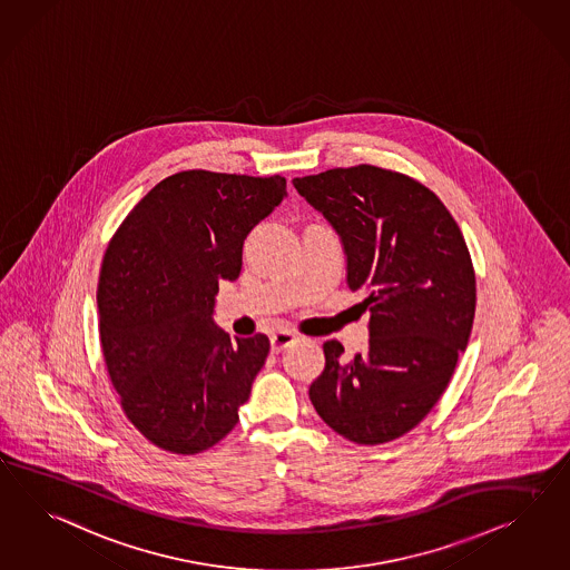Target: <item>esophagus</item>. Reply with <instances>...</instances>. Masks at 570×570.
<instances>
[{
    "label": "esophagus",
    "mask_w": 570,
    "mask_h": 570,
    "mask_svg": "<svg viewBox=\"0 0 570 570\" xmlns=\"http://www.w3.org/2000/svg\"><path fill=\"white\" fill-rule=\"evenodd\" d=\"M269 340H272V351H274V353H282L284 348L293 346L294 342H296V336H294L293 332L282 330V332L272 334V338Z\"/></svg>",
    "instance_id": "esophagus-1"
}]
</instances>
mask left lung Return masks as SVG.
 Masks as SVG:
<instances>
[{
	"mask_svg": "<svg viewBox=\"0 0 570 570\" xmlns=\"http://www.w3.org/2000/svg\"><path fill=\"white\" fill-rule=\"evenodd\" d=\"M338 232L346 284L367 294L370 348L353 361L324 344L308 387L317 415L354 444H385L444 394L475 317V272L461 228L428 186L375 166L294 178Z\"/></svg>",
	"mask_w": 570,
	"mask_h": 570,
	"instance_id": "1",
	"label": "left lung"
}]
</instances>
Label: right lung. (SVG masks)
I'll list each match as a JSON object with an SVG mask.
<instances>
[{
    "label": "right lung",
    "instance_id": "right-lung-1",
    "mask_svg": "<svg viewBox=\"0 0 570 570\" xmlns=\"http://www.w3.org/2000/svg\"><path fill=\"white\" fill-rule=\"evenodd\" d=\"M286 197V178L188 169L155 185L109 240L99 338L128 421L157 448L197 454L238 423L269 340L217 327L219 282L246 234Z\"/></svg>",
    "mask_w": 570,
    "mask_h": 570
}]
</instances>
